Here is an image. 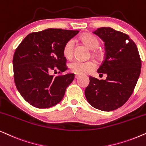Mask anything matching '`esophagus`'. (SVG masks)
<instances>
[{"label":"esophagus","mask_w":146,"mask_h":146,"mask_svg":"<svg viewBox=\"0 0 146 146\" xmlns=\"http://www.w3.org/2000/svg\"><path fill=\"white\" fill-rule=\"evenodd\" d=\"M79 77H80V75H78V74H76L75 76H74V78H75L76 79H78Z\"/></svg>","instance_id":"1"}]
</instances>
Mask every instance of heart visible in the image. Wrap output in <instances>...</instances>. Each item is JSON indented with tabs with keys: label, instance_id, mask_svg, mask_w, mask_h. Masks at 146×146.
<instances>
[{
	"label": "heart",
	"instance_id": "1",
	"mask_svg": "<svg viewBox=\"0 0 146 146\" xmlns=\"http://www.w3.org/2000/svg\"><path fill=\"white\" fill-rule=\"evenodd\" d=\"M80 40L90 50H93V55L96 58L100 56L99 52L96 50L100 45L99 40L97 37L90 34H84L80 37ZM74 48V41L73 39H70L65 43L63 48V54L67 59H71L73 57ZM96 63L91 60L86 62L75 60L69 64V68L71 72L77 74H85L93 70L96 68Z\"/></svg>",
	"mask_w": 146,
	"mask_h": 146
}]
</instances>
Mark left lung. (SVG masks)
I'll list each match as a JSON object with an SVG mask.
<instances>
[{
    "label": "left lung",
    "mask_w": 146,
    "mask_h": 146,
    "mask_svg": "<svg viewBox=\"0 0 146 146\" xmlns=\"http://www.w3.org/2000/svg\"><path fill=\"white\" fill-rule=\"evenodd\" d=\"M93 33L105 42V58L97 72L102 76L105 74L107 78L90 76L85 96L95 109L113 111L123 105L133 93L141 61L135 43L127 34L111 27L98 28Z\"/></svg>",
    "instance_id": "8db88e82"
}]
</instances>
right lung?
<instances>
[{
	"label": "right lung",
	"instance_id": "right-lung-1",
	"mask_svg": "<svg viewBox=\"0 0 146 146\" xmlns=\"http://www.w3.org/2000/svg\"><path fill=\"white\" fill-rule=\"evenodd\" d=\"M79 31L47 29L29 33L15 50L13 60L15 83L30 105L46 109L62 101L74 74L54 77L52 70H67L63 48Z\"/></svg>",
	"mask_w": 146,
	"mask_h": 146
}]
</instances>
